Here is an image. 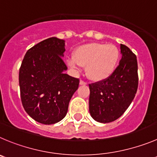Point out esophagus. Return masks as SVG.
<instances>
[{"mask_svg":"<svg viewBox=\"0 0 157 157\" xmlns=\"http://www.w3.org/2000/svg\"><path fill=\"white\" fill-rule=\"evenodd\" d=\"M86 84H87V83H86V82H84L83 80H80V82H79L80 86H86Z\"/></svg>","mask_w":157,"mask_h":157,"instance_id":"1","label":"esophagus"}]
</instances>
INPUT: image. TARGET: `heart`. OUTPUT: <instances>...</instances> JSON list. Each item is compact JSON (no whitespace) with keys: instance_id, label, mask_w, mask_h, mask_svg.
I'll use <instances>...</instances> for the list:
<instances>
[{"instance_id":"obj_1","label":"heart","mask_w":157,"mask_h":157,"mask_svg":"<svg viewBox=\"0 0 157 157\" xmlns=\"http://www.w3.org/2000/svg\"><path fill=\"white\" fill-rule=\"evenodd\" d=\"M119 59V49L114 44L89 43L77 48L67 63L75 71L86 66L88 77L98 82L106 79L114 72Z\"/></svg>"}]
</instances>
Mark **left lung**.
<instances>
[{"mask_svg":"<svg viewBox=\"0 0 157 157\" xmlns=\"http://www.w3.org/2000/svg\"><path fill=\"white\" fill-rule=\"evenodd\" d=\"M122 59L106 79L89 84V113L95 121L108 123L119 119L135 97L138 88V65L135 54L120 44Z\"/></svg>","mask_w":157,"mask_h":157,"instance_id":"left-lung-1","label":"left lung"}]
</instances>
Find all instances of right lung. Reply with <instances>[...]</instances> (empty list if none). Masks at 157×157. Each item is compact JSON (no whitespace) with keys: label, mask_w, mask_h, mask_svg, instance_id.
Here are the masks:
<instances>
[{"label":"right lung","mask_w":157,"mask_h":157,"mask_svg":"<svg viewBox=\"0 0 157 157\" xmlns=\"http://www.w3.org/2000/svg\"><path fill=\"white\" fill-rule=\"evenodd\" d=\"M65 52L64 40L48 38L26 52L19 70L24 109L42 124H55L65 118L71 98L78 88V78L65 73Z\"/></svg>","instance_id":"obj_1"}]
</instances>
